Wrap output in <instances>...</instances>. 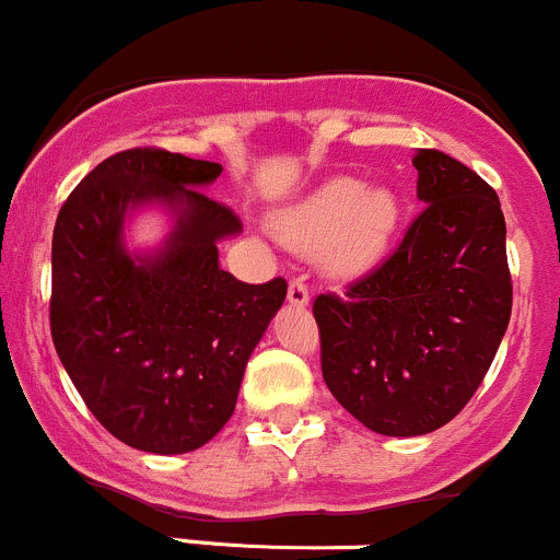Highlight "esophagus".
<instances>
[{
	"instance_id": "34e87169",
	"label": "esophagus",
	"mask_w": 560,
	"mask_h": 560,
	"mask_svg": "<svg viewBox=\"0 0 560 560\" xmlns=\"http://www.w3.org/2000/svg\"><path fill=\"white\" fill-rule=\"evenodd\" d=\"M288 304L296 306V310H304L310 304V291H306L302 278H293L291 285H288Z\"/></svg>"
}]
</instances>
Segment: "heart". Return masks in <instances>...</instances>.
Returning a JSON list of instances; mask_svg holds the SVG:
<instances>
[{"label": "heart", "mask_w": 560, "mask_h": 560, "mask_svg": "<svg viewBox=\"0 0 560 560\" xmlns=\"http://www.w3.org/2000/svg\"><path fill=\"white\" fill-rule=\"evenodd\" d=\"M400 202L389 189H363L354 178H330L285 208L275 232L285 245L317 254L339 275H354L376 264L398 230Z\"/></svg>", "instance_id": "b5f03b06"}]
</instances>
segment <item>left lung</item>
Listing matches in <instances>:
<instances>
[{
    "label": "left lung",
    "instance_id": "1",
    "mask_svg": "<svg viewBox=\"0 0 560 560\" xmlns=\"http://www.w3.org/2000/svg\"><path fill=\"white\" fill-rule=\"evenodd\" d=\"M413 167L424 210L393 256L312 304L330 395L393 438L427 435L467 406L513 310L497 191L438 149H419Z\"/></svg>",
    "mask_w": 560,
    "mask_h": 560
}]
</instances>
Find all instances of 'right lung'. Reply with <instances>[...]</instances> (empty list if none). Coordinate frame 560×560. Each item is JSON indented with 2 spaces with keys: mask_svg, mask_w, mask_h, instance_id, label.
<instances>
[{
  "mask_svg": "<svg viewBox=\"0 0 560 560\" xmlns=\"http://www.w3.org/2000/svg\"><path fill=\"white\" fill-rule=\"evenodd\" d=\"M224 167L165 149L104 160L63 202L52 232V345L77 393L117 441L149 454L206 446L230 422L250 352L288 282H240L219 243L243 221L200 186ZM165 205L163 248L128 255L124 219Z\"/></svg>",
  "mask_w": 560,
  "mask_h": 560,
  "instance_id": "right-lung-1",
  "label": "right lung"
}]
</instances>
